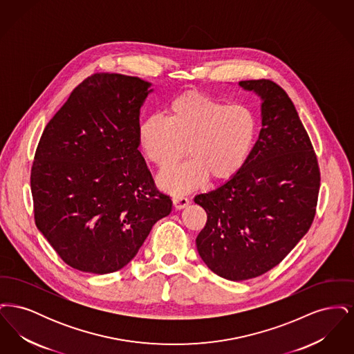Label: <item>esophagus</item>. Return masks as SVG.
<instances>
[{
  "instance_id": "esophagus-1",
  "label": "esophagus",
  "mask_w": 354,
  "mask_h": 354,
  "mask_svg": "<svg viewBox=\"0 0 354 354\" xmlns=\"http://www.w3.org/2000/svg\"><path fill=\"white\" fill-rule=\"evenodd\" d=\"M188 198H185V195H180V194H178V195H174L172 196V204H174V207L176 208V209H182V208H185L188 205Z\"/></svg>"
}]
</instances>
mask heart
<instances>
[{
    "label": "heart",
    "instance_id": "1",
    "mask_svg": "<svg viewBox=\"0 0 354 354\" xmlns=\"http://www.w3.org/2000/svg\"><path fill=\"white\" fill-rule=\"evenodd\" d=\"M259 123L244 104H228L201 93H185L171 102L165 119L152 115L138 127L145 156L162 171L172 169L185 153V165L158 178L169 192H185L204 183L207 176L227 180L247 163Z\"/></svg>",
    "mask_w": 354,
    "mask_h": 354
}]
</instances>
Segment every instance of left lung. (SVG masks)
Wrapping results in <instances>:
<instances>
[{"instance_id": "8db88e82", "label": "left lung", "mask_w": 354, "mask_h": 354, "mask_svg": "<svg viewBox=\"0 0 354 354\" xmlns=\"http://www.w3.org/2000/svg\"><path fill=\"white\" fill-rule=\"evenodd\" d=\"M239 84L263 98L259 139L227 183L195 196L207 212L196 237L199 254L232 281L268 272L296 247L315 219L321 180L316 152L286 90L270 80Z\"/></svg>"}]
</instances>
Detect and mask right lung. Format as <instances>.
Here are the masks:
<instances>
[{"label": "right lung", "mask_w": 354, "mask_h": 354, "mask_svg": "<svg viewBox=\"0 0 354 354\" xmlns=\"http://www.w3.org/2000/svg\"><path fill=\"white\" fill-rule=\"evenodd\" d=\"M150 84L95 73L49 120L30 172L35 224L74 270L123 268L152 225L171 212L138 150L139 110Z\"/></svg>", "instance_id": "right-lung-1"}]
</instances>
